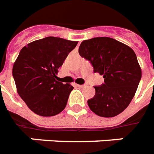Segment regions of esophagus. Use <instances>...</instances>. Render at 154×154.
Wrapping results in <instances>:
<instances>
[{
  "mask_svg": "<svg viewBox=\"0 0 154 154\" xmlns=\"http://www.w3.org/2000/svg\"><path fill=\"white\" fill-rule=\"evenodd\" d=\"M77 86L80 87V88H84V87H85L86 85H77Z\"/></svg>",
  "mask_w": 154,
  "mask_h": 154,
  "instance_id": "34e87169",
  "label": "esophagus"
}]
</instances>
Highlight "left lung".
<instances>
[{
    "label": "left lung",
    "instance_id": "8db88e82",
    "mask_svg": "<svg viewBox=\"0 0 154 154\" xmlns=\"http://www.w3.org/2000/svg\"><path fill=\"white\" fill-rule=\"evenodd\" d=\"M79 54L89 60L104 83L94 86L96 94L88 100L90 109L100 117H112L131 102L141 78V70L134 50L110 37H94L82 42Z\"/></svg>",
    "mask_w": 154,
    "mask_h": 154
}]
</instances>
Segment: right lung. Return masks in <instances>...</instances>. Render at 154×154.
Returning a JSON list of instances; mask_svg holds the SVG:
<instances>
[{
  "label": "right lung",
  "instance_id": "1",
  "mask_svg": "<svg viewBox=\"0 0 154 154\" xmlns=\"http://www.w3.org/2000/svg\"><path fill=\"white\" fill-rule=\"evenodd\" d=\"M77 42L48 37L23 47L13 68L18 94L32 112L42 117L60 113L73 89L57 82L59 67Z\"/></svg>",
  "mask_w": 154,
  "mask_h": 154
}]
</instances>
